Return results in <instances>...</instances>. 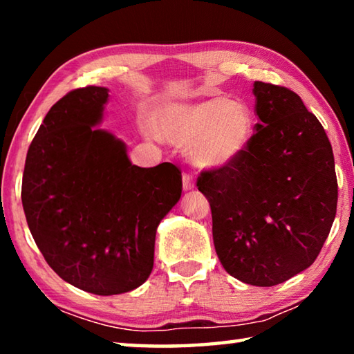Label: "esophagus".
I'll return each instance as SVG.
<instances>
[{
  "label": "esophagus",
  "instance_id": "obj_1",
  "mask_svg": "<svg viewBox=\"0 0 354 354\" xmlns=\"http://www.w3.org/2000/svg\"><path fill=\"white\" fill-rule=\"evenodd\" d=\"M195 187V179L190 173H184L183 175V189L184 190H192Z\"/></svg>",
  "mask_w": 354,
  "mask_h": 354
}]
</instances>
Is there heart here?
<instances>
[{"label":"heart","mask_w":354,"mask_h":354,"mask_svg":"<svg viewBox=\"0 0 354 354\" xmlns=\"http://www.w3.org/2000/svg\"><path fill=\"white\" fill-rule=\"evenodd\" d=\"M156 131L173 145L189 147L196 167L215 170L243 154L253 137V117L243 103L209 97L164 106L156 115Z\"/></svg>","instance_id":"heart-1"}]
</instances>
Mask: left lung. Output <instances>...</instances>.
Masks as SVG:
<instances>
[{
  "label": "left lung",
  "instance_id": "left-lung-1",
  "mask_svg": "<svg viewBox=\"0 0 354 354\" xmlns=\"http://www.w3.org/2000/svg\"><path fill=\"white\" fill-rule=\"evenodd\" d=\"M256 133L223 169L196 181L225 270L272 287L313 266L331 231L337 178L322 123L289 88L256 81Z\"/></svg>",
  "mask_w": 354,
  "mask_h": 354
}]
</instances>
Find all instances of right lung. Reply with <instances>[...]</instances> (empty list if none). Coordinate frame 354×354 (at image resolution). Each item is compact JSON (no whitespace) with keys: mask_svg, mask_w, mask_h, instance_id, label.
Returning <instances> with one entry per match:
<instances>
[{"mask_svg":"<svg viewBox=\"0 0 354 354\" xmlns=\"http://www.w3.org/2000/svg\"><path fill=\"white\" fill-rule=\"evenodd\" d=\"M107 100L97 86L59 100L29 145L21 184L29 231L48 266L95 295L145 283L156 231L183 190L176 165H133L124 142L97 128Z\"/></svg>","mask_w":354,"mask_h":354,"instance_id":"add662e5","label":"right lung"}]
</instances>
